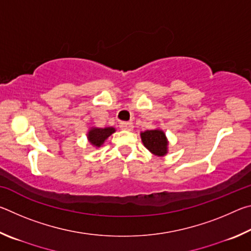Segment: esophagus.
I'll return each instance as SVG.
<instances>
[{"mask_svg":"<svg viewBox=\"0 0 251 251\" xmlns=\"http://www.w3.org/2000/svg\"><path fill=\"white\" fill-rule=\"evenodd\" d=\"M120 127H121L122 129H124V130H133V127L134 126L129 122H123V123H121Z\"/></svg>","mask_w":251,"mask_h":251,"instance_id":"34e87169","label":"esophagus"}]
</instances>
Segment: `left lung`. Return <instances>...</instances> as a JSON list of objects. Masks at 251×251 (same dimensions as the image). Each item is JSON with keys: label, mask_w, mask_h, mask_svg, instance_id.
I'll return each instance as SVG.
<instances>
[{"label": "left lung", "mask_w": 251, "mask_h": 251, "mask_svg": "<svg viewBox=\"0 0 251 251\" xmlns=\"http://www.w3.org/2000/svg\"><path fill=\"white\" fill-rule=\"evenodd\" d=\"M142 141L148 151L157 156H164L167 152L168 142L163 130H146L141 134Z\"/></svg>", "instance_id": "8db88e82"}]
</instances>
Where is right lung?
I'll list each match as a JSON object with an SVG mask.
<instances>
[{
    "instance_id": "right-lung-1",
    "label": "right lung",
    "mask_w": 251,
    "mask_h": 251,
    "mask_svg": "<svg viewBox=\"0 0 251 251\" xmlns=\"http://www.w3.org/2000/svg\"><path fill=\"white\" fill-rule=\"evenodd\" d=\"M114 131H115V128L113 127H106V128H93L90 131H88V141H90L91 144L95 145L97 147H100L101 144L105 142V139L108 137V136L112 135Z\"/></svg>"
}]
</instances>
